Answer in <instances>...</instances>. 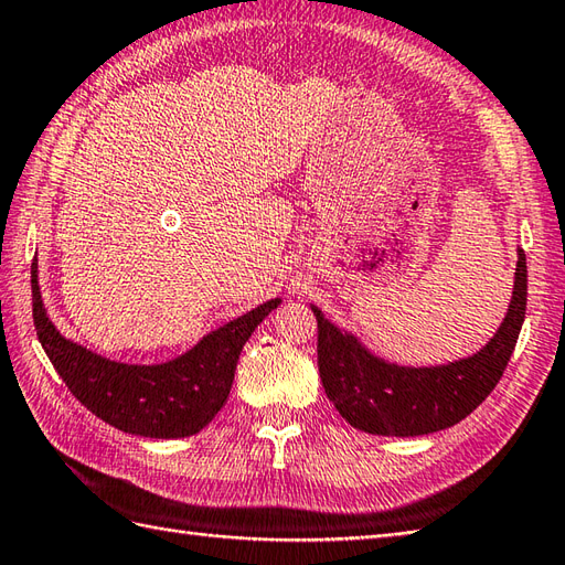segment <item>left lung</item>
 <instances>
[{"mask_svg": "<svg viewBox=\"0 0 565 565\" xmlns=\"http://www.w3.org/2000/svg\"><path fill=\"white\" fill-rule=\"evenodd\" d=\"M508 316L481 352L447 366L411 369L369 354L313 306L322 388L352 427L369 435L417 437L461 423L498 386L526 313V257L518 252Z\"/></svg>", "mask_w": 565, "mask_h": 565, "instance_id": "1", "label": "left lung"}]
</instances>
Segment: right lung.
Wrapping results in <instances>:
<instances>
[{"label":"right lung","instance_id":"right-lung-1","mask_svg":"<svg viewBox=\"0 0 565 565\" xmlns=\"http://www.w3.org/2000/svg\"><path fill=\"white\" fill-rule=\"evenodd\" d=\"M33 326L51 364L75 398L104 423L128 435L174 439L196 435L231 395L235 366L249 334L279 306V298L206 334L194 350L158 366L109 362L72 344L47 320L31 267Z\"/></svg>","mask_w":565,"mask_h":565}]
</instances>
